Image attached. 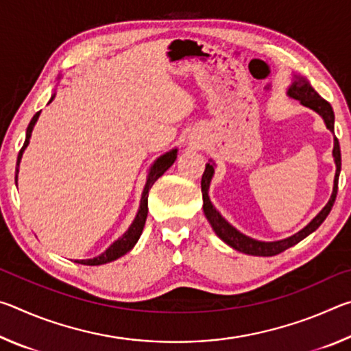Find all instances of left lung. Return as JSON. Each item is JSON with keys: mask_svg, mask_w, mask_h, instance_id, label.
Wrapping results in <instances>:
<instances>
[{"mask_svg": "<svg viewBox=\"0 0 351 351\" xmlns=\"http://www.w3.org/2000/svg\"><path fill=\"white\" fill-rule=\"evenodd\" d=\"M288 94L291 97L300 100L302 105H305L308 108L319 112L325 121L326 128H328L330 132H335V112H332L331 105L314 91V88L310 85V82H308L305 77L295 75V80L293 85L289 86ZM332 156H335V162H336V176H335V187H332L330 201L326 203L324 209L313 218V221L308 224L306 228L302 229L300 232L294 234L293 237H289V239H285L280 241H258V240L251 239V237L243 235L234 228V226H230L228 221H226V219L219 215V212L215 209V207L212 206L209 195H207V190H209L210 180L213 176L212 164H206V170L203 173V178H201V192H203V201H204L203 209H204L207 221L210 223L212 229L215 230V234L219 237V239L240 252H245L249 255H260V257H272V255H277L283 251H287L288 247L297 245V243L304 240L305 237L314 232V230H316L319 226L325 221V218L328 217L332 204H335V199L337 195V182H339V173H341V147L337 138H335Z\"/></svg>", "mask_w": 351, "mask_h": 351, "instance_id": "left-lung-1", "label": "left lung"}]
</instances>
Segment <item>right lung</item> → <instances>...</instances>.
<instances>
[{
    "label": "right lung",
    "instance_id": "1",
    "mask_svg": "<svg viewBox=\"0 0 351 351\" xmlns=\"http://www.w3.org/2000/svg\"><path fill=\"white\" fill-rule=\"evenodd\" d=\"M52 99H54V97H52ZM51 100H49V102H51ZM38 116H40V111L35 112V116L32 117V121L29 122V127L26 130V141H25V144H23L21 150L19 153V159H16L15 182H16V178H19V165H20V161H21L23 152H25V148L29 144L32 128L35 125V122H37ZM175 159H176V148H175V150H170L169 153L162 154V156L158 158L156 162L153 164V167L150 169V173H148V178H147V184H145V187H144V192H142V199H141L139 212H138V215H136L132 226H130V228H128L127 232L123 234L121 239L112 243V245L108 249H106L104 254H100L99 257L88 258V260H75V263H82V265H86V266H97V265L110 263V261H114L119 257H122V255H125L130 251V249H132L136 245V241L139 240V237H141L142 230H144V226H145V219H147V213H148V190L152 189L154 181H156L159 176H162L164 171L167 170L170 165L175 162Z\"/></svg>",
    "mask_w": 351,
    "mask_h": 351
}]
</instances>
